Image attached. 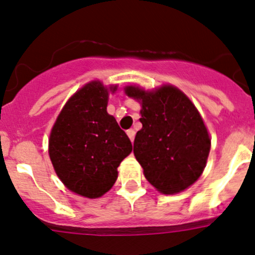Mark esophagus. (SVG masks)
Listing matches in <instances>:
<instances>
[{
  "mask_svg": "<svg viewBox=\"0 0 255 255\" xmlns=\"http://www.w3.org/2000/svg\"><path fill=\"white\" fill-rule=\"evenodd\" d=\"M127 135L129 136L130 141H132V143H133V140H134V135H135L134 129H128V130H127Z\"/></svg>",
  "mask_w": 255,
  "mask_h": 255,
  "instance_id": "1",
  "label": "esophagus"
}]
</instances>
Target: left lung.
Masks as SVG:
<instances>
[{"instance_id":"left-lung-1","label":"left lung","mask_w":255,"mask_h":255,"mask_svg":"<svg viewBox=\"0 0 255 255\" xmlns=\"http://www.w3.org/2000/svg\"><path fill=\"white\" fill-rule=\"evenodd\" d=\"M140 104L143 127L133 152L149 183L162 194H177L194 184L204 171L211 138L191 99L172 84L151 90L125 87Z\"/></svg>"}]
</instances>
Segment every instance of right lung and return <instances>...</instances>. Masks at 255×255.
I'll list each match as a JSON object with an SVG mask.
<instances>
[{
    "instance_id": "right-lung-1",
    "label": "right lung",
    "mask_w": 255,
    "mask_h": 255,
    "mask_svg": "<svg viewBox=\"0 0 255 255\" xmlns=\"http://www.w3.org/2000/svg\"><path fill=\"white\" fill-rule=\"evenodd\" d=\"M119 85L92 80L67 100L53 123L49 156L67 189L96 199L112 188L117 167L132 152V143L107 114L110 94Z\"/></svg>"
}]
</instances>
